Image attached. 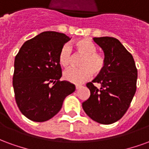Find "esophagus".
I'll return each mask as SVG.
<instances>
[{
    "instance_id": "1",
    "label": "esophagus",
    "mask_w": 149,
    "mask_h": 149,
    "mask_svg": "<svg viewBox=\"0 0 149 149\" xmlns=\"http://www.w3.org/2000/svg\"><path fill=\"white\" fill-rule=\"evenodd\" d=\"M81 87V85H80V84H77V85H76V89H79Z\"/></svg>"
}]
</instances>
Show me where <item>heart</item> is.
Instances as JSON below:
<instances>
[{
  "label": "heart",
  "mask_w": 149,
  "mask_h": 149,
  "mask_svg": "<svg viewBox=\"0 0 149 149\" xmlns=\"http://www.w3.org/2000/svg\"><path fill=\"white\" fill-rule=\"evenodd\" d=\"M75 47L79 55L84 57L80 62L81 68H70L64 72V77L73 84H81L88 80L92 74H100L105 68V58L101 53L97 52V48L91 40L80 39L75 42ZM71 49L68 45L62 47L58 55L60 65L64 68H68L72 63Z\"/></svg>",
  "instance_id": "1"
}]
</instances>
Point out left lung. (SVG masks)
Masks as SVG:
<instances>
[{"instance_id": "8db88e82", "label": "left lung", "mask_w": 149, "mask_h": 149, "mask_svg": "<svg viewBox=\"0 0 149 149\" xmlns=\"http://www.w3.org/2000/svg\"><path fill=\"white\" fill-rule=\"evenodd\" d=\"M103 50L106 61L103 72L88 83L90 97L82 103L83 109L92 120L110 125L121 118L136 90L137 69L134 59L120 40L114 37H95ZM93 83L101 84L100 89Z\"/></svg>"}]
</instances>
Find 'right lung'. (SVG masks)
I'll return each instance as SVG.
<instances>
[{
	"label": "right lung",
	"mask_w": 149,
	"mask_h": 149,
	"mask_svg": "<svg viewBox=\"0 0 149 149\" xmlns=\"http://www.w3.org/2000/svg\"><path fill=\"white\" fill-rule=\"evenodd\" d=\"M69 40L64 33L43 32L25 41L15 57V100L21 113L33 121L44 122L53 117L65 97L76 89L70 82L60 81L59 52Z\"/></svg>",
	"instance_id": "obj_1"
}]
</instances>
